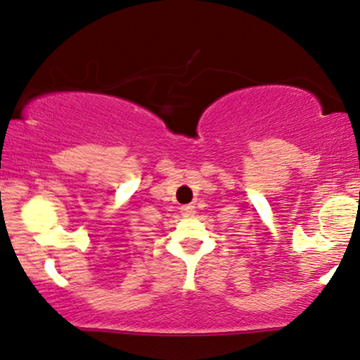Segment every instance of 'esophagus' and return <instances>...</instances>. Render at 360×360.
I'll use <instances>...</instances> for the list:
<instances>
[{"instance_id": "obj_1", "label": "esophagus", "mask_w": 360, "mask_h": 360, "mask_svg": "<svg viewBox=\"0 0 360 360\" xmlns=\"http://www.w3.org/2000/svg\"><path fill=\"white\" fill-rule=\"evenodd\" d=\"M181 214H183L184 217H193L195 214V209L193 204H186V206L181 207Z\"/></svg>"}]
</instances>
